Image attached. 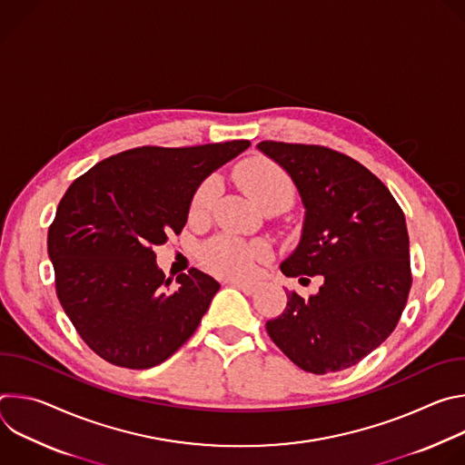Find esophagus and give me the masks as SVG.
<instances>
[{"instance_id": "obj_1", "label": "esophagus", "mask_w": 465, "mask_h": 465, "mask_svg": "<svg viewBox=\"0 0 465 465\" xmlns=\"http://www.w3.org/2000/svg\"><path fill=\"white\" fill-rule=\"evenodd\" d=\"M230 285L237 287L239 291H242V292L248 294V296L257 291V285H255V283H246V282H235V280H233V282H230Z\"/></svg>"}]
</instances>
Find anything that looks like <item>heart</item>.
Listing matches in <instances>:
<instances>
[{
	"mask_svg": "<svg viewBox=\"0 0 465 465\" xmlns=\"http://www.w3.org/2000/svg\"><path fill=\"white\" fill-rule=\"evenodd\" d=\"M235 182L246 191L253 201L264 210L272 204L289 206L294 198V183L291 176L272 160L264 156H253L237 165ZM221 185L217 178H208L198 185L191 198L189 217L204 219L215 206ZM269 248L261 242H244L235 237H217L206 242L201 250V261L204 267L221 276L232 280L250 278L257 262L267 261Z\"/></svg>",
	"mask_w": 465,
	"mask_h": 465,
	"instance_id": "b5f03b06",
	"label": "heart"
}]
</instances>
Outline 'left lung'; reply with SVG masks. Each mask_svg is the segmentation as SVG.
<instances>
[{"label":"left lung","mask_w":465,"mask_h":465,"mask_svg":"<svg viewBox=\"0 0 465 465\" xmlns=\"http://www.w3.org/2000/svg\"><path fill=\"white\" fill-rule=\"evenodd\" d=\"M257 149L291 174L305 208L300 244L282 272L302 285L322 280L309 298L289 292L267 333L305 371L355 366L390 337L409 300L405 213L371 171L342 153L283 142Z\"/></svg>","instance_id":"obj_1"}]
</instances>
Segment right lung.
Masks as SVG:
<instances>
[{
    "label": "right lung",
    "mask_w": 465,
    "mask_h": 465,
    "mask_svg": "<svg viewBox=\"0 0 465 465\" xmlns=\"http://www.w3.org/2000/svg\"><path fill=\"white\" fill-rule=\"evenodd\" d=\"M248 147V140H233L130 149L64 193L47 232L56 296L101 359L147 370L194 333L221 285L196 269L173 285L153 248L182 232L201 182Z\"/></svg>",
    "instance_id": "right-lung-1"
}]
</instances>
